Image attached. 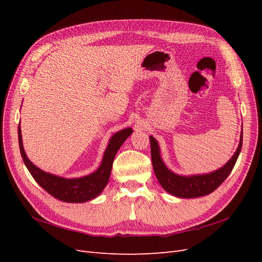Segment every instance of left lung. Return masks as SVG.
I'll use <instances>...</instances> for the list:
<instances>
[{
  "mask_svg": "<svg viewBox=\"0 0 262 262\" xmlns=\"http://www.w3.org/2000/svg\"><path fill=\"white\" fill-rule=\"evenodd\" d=\"M149 142L153 169L162 187L170 194L179 198H198L213 192L231 173L242 149L243 132L241 136L239 145L237 147V150L233 157L228 161V163H226V165L213 172L190 177L179 176L170 171L162 161L160 148H158L156 140L153 137H149Z\"/></svg>",
  "mask_w": 262,
  "mask_h": 262,
  "instance_id": "1",
  "label": "left lung"
}]
</instances>
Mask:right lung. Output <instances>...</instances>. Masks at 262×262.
<instances>
[{
	"label": "right lung",
	"mask_w": 262,
	"mask_h": 262,
	"mask_svg": "<svg viewBox=\"0 0 262 262\" xmlns=\"http://www.w3.org/2000/svg\"><path fill=\"white\" fill-rule=\"evenodd\" d=\"M131 133L132 129L126 128L114 134V137L109 141L107 149L105 150L104 158H102L99 168L89 176L75 179H67L51 175V173L45 172L43 170L39 169L37 166L31 163L26 156L25 150H24L23 147L19 125L18 143L23 161L38 185H40L47 192L63 202L82 203L96 198L104 190V188L108 184L110 172H112L113 168V163L118 149L120 148L125 139Z\"/></svg>",
	"instance_id": "right-lung-1"
}]
</instances>
